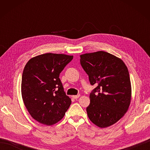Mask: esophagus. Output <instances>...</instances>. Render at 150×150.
Instances as JSON below:
<instances>
[{
    "instance_id": "esophagus-1",
    "label": "esophagus",
    "mask_w": 150,
    "mask_h": 150,
    "mask_svg": "<svg viewBox=\"0 0 150 150\" xmlns=\"http://www.w3.org/2000/svg\"><path fill=\"white\" fill-rule=\"evenodd\" d=\"M80 97V95H73L72 97L74 98V99H77V98Z\"/></svg>"
}]
</instances>
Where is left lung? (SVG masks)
<instances>
[{
  "label": "left lung",
  "instance_id": "8db88e82",
  "mask_svg": "<svg viewBox=\"0 0 150 150\" xmlns=\"http://www.w3.org/2000/svg\"><path fill=\"white\" fill-rule=\"evenodd\" d=\"M80 57L91 85L97 86L91 92L86 108L89 119L101 128L113 125L124 115L130 104L128 69L120 59L103 51Z\"/></svg>",
  "mask_w": 150,
  "mask_h": 150
}]
</instances>
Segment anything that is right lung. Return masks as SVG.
<instances>
[{"mask_svg": "<svg viewBox=\"0 0 150 150\" xmlns=\"http://www.w3.org/2000/svg\"><path fill=\"white\" fill-rule=\"evenodd\" d=\"M73 56L45 53L31 59L22 76L21 93L28 112L38 122L51 126L64 116L71 100L59 75Z\"/></svg>", "mask_w": 150, "mask_h": 150, "instance_id": "add662e5", "label": "right lung"}]
</instances>
